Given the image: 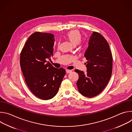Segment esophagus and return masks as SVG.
Listing matches in <instances>:
<instances>
[{"mask_svg":"<svg viewBox=\"0 0 132 132\" xmlns=\"http://www.w3.org/2000/svg\"><path fill=\"white\" fill-rule=\"evenodd\" d=\"M72 71L71 70H66V72L67 73H69Z\"/></svg>","mask_w":132,"mask_h":132,"instance_id":"1","label":"esophagus"}]
</instances>
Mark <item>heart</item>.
Here are the masks:
<instances>
[{"label":"heart","mask_w":132,"mask_h":132,"mask_svg":"<svg viewBox=\"0 0 132 132\" xmlns=\"http://www.w3.org/2000/svg\"><path fill=\"white\" fill-rule=\"evenodd\" d=\"M66 39L73 46L78 44L81 40V35L78 30H71L66 34Z\"/></svg>","instance_id":"heart-1"}]
</instances>
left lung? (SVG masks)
<instances>
[{
  "label": "left lung",
  "instance_id": "8db88e82",
  "mask_svg": "<svg viewBox=\"0 0 132 132\" xmlns=\"http://www.w3.org/2000/svg\"><path fill=\"white\" fill-rule=\"evenodd\" d=\"M84 56L87 60V72L75 70L79 75L76 84L82 95L92 98L101 92L110 80L112 56L106 40L96 32H93L90 36Z\"/></svg>",
  "mask_w": 132,
  "mask_h": 132
}]
</instances>
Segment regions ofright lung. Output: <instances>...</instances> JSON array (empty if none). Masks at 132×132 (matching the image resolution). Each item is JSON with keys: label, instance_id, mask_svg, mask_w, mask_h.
I'll return each instance as SVG.
<instances>
[{"label": "right lung", "instance_id": "obj_1", "mask_svg": "<svg viewBox=\"0 0 132 132\" xmlns=\"http://www.w3.org/2000/svg\"><path fill=\"white\" fill-rule=\"evenodd\" d=\"M54 35L36 32L27 41L20 55V66L30 90L37 97L49 100L58 92L66 73L54 67L48 60L53 56Z\"/></svg>", "mask_w": 132, "mask_h": 132}]
</instances>
